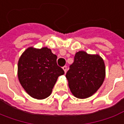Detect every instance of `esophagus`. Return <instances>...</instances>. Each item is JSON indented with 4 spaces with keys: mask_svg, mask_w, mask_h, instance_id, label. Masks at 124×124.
<instances>
[{
    "mask_svg": "<svg viewBox=\"0 0 124 124\" xmlns=\"http://www.w3.org/2000/svg\"><path fill=\"white\" fill-rule=\"evenodd\" d=\"M63 70H64V71H65V73H66V72H67V66H65H65H63Z\"/></svg>",
    "mask_w": 124,
    "mask_h": 124,
    "instance_id": "1",
    "label": "esophagus"
}]
</instances>
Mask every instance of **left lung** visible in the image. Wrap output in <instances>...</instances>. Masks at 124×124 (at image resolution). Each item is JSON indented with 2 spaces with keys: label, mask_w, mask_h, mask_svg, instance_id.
<instances>
[{
  "label": "left lung",
  "mask_w": 124,
  "mask_h": 124,
  "mask_svg": "<svg viewBox=\"0 0 124 124\" xmlns=\"http://www.w3.org/2000/svg\"><path fill=\"white\" fill-rule=\"evenodd\" d=\"M71 93L78 99H86L98 90L105 78V67L99 55L76 53L74 61L66 73Z\"/></svg>",
  "instance_id": "obj_1"
}]
</instances>
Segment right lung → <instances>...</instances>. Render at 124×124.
<instances>
[{"mask_svg":"<svg viewBox=\"0 0 124 124\" xmlns=\"http://www.w3.org/2000/svg\"><path fill=\"white\" fill-rule=\"evenodd\" d=\"M57 59L46 47L28 48L22 54L18 62V78L30 96L44 99L51 95L58 77L65 73Z\"/></svg>","mask_w":124,"mask_h":124,"instance_id":"right-lung-1","label":"right lung"}]
</instances>
